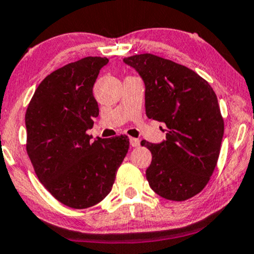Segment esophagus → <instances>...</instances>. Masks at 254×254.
I'll use <instances>...</instances> for the list:
<instances>
[{"mask_svg": "<svg viewBox=\"0 0 254 254\" xmlns=\"http://www.w3.org/2000/svg\"><path fill=\"white\" fill-rule=\"evenodd\" d=\"M129 142H130V146L132 147H138L139 145H140V140H139V139H135V138H130Z\"/></svg>", "mask_w": 254, "mask_h": 254, "instance_id": "obj_1", "label": "esophagus"}]
</instances>
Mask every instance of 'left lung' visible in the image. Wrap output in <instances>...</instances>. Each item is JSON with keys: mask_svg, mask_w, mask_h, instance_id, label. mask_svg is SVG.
<instances>
[{"mask_svg": "<svg viewBox=\"0 0 254 254\" xmlns=\"http://www.w3.org/2000/svg\"><path fill=\"white\" fill-rule=\"evenodd\" d=\"M145 84L146 116L167 126L165 140L141 141L152 161L146 179L153 192L184 201L206 186L217 164L224 121L215 91L194 70L152 54L124 59Z\"/></svg>", "mask_w": 254, "mask_h": 254, "instance_id": "obj_1", "label": "left lung"}]
</instances>
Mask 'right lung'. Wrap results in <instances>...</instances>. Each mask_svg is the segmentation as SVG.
<instances>
[{
  "mask_svg": "<svg viewBox=\"0 0 254 254\" xmlns=\"http://www.w3.org/2000/svg\"><path fill=\"white\" fill-rule=\"evenodd\" d=\"M107 58H84L54 70L28 104L26 151L37 178L60 203L86 209L109 194L129 149L127 135L91 140L99 114L93 85Z\"/></svg>",
  "mask_w": 254,
  "mask_h": 254,
  "instance_id": "1",
  "label": "right lung"
}]
</instances>
